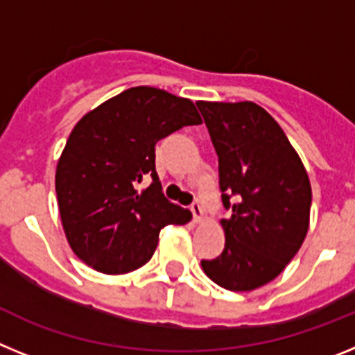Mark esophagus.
Returning <instances> with one entry per match:
<instances>
[{
    "label": "esophagus",
    "instance_id": "esophagus-1",
    "mask_svg": "<svg viewBox=\"0 0 355 355\" xmlns=\"http://www.w3.org/2000/svg\"><path fill=\"white\" fill-rule=\"evenodd\" d=\"M190 211H192V215H193V222L202 220V206H200L199 200L192 202V206H190Z\"/></svg>",
    "mask_w": 355,
    "mask_h": 355
}]
</instances>
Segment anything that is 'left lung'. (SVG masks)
I'll return each mask as SVG.
<instances>
[{
	"mask_svg": "<svg viewBox=\"0 0 355 355\" xmlns=\"http://www.w3.org/2000/svg\"><path fill=\"white\" fill-rule=\"evenodd\" d=\"M218 156L224 252L202 259L213 283L250 291L270 283L299 252L309 227L311 184L290 140L256 103L199 101Z\"/></svg>",
	"mask_w": 355,
	"mask_h": 355,
	"instance_id": "1",
	"label": "left lung"
}]
</instances>
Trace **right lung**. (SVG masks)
Returning <instances> with one entry per match:
<instances>
[{
	"mask_svg": "<svg viewBox=\"0 0 355 355\" xmlns=\"http://www.w3.org/2000/svg\"><path fill=\"white\" fill-rule=\"evenodd\" d=\"M200 122L190 99L153 87L124 90L78 122L55 187L65 236L81 261L110 275L137 270L153 258L162 227L192 218L163 196L155 146ZM147 177L151 184L140 193Z\"/></svg>",
	"mask_w": 355,
	"mask_h": 355,
	"instance_id": "right-lung-1",
	"label": "right lung"
}]
</instances>
